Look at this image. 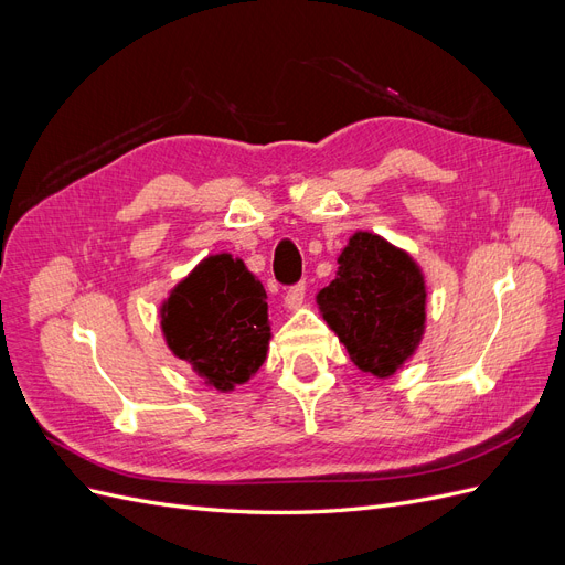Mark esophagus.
<instances>
[{
    "label": "esophagus",
    "instance_id": "obj_1",
    "mask_svg": "<svg viewBox=\"0 0 565 565\" xmlns=\"http://www.w3.org/2000/svg\"><path fill=\"white\" fill-rule=\"evenodd\" d=\"M303 297H306V285L303 282L289 287L287 295H285V309L287 311H297L299 306H301V301H303Z\"/></svg>",
    "mask_w": 565,
    "mask_h": 565
}]
</instances>
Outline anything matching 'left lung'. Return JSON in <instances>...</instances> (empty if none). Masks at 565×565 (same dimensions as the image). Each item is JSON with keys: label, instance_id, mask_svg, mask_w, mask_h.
Here are the masks:
<instances>
[{"label": "left lung", "instance_id": "1", "mask_svg": "<svg viewBox=\"0 0 565 565\" xmlns=\"http://www.w3.org/2000/svg\"><path fill=\"white\" fill-rule=\"evenodd\" d=\"M337 264V278L316 295L320 316L358 370L388 380L422 344L424 273L409 252L370 231H355Z\"/></svg>", "mask_w": 565, "mask_h": 565}]
</instances>
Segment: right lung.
Instances as JSON below:
<instances>
[{"label": "right lung", "mask_w": 565, "mask_h": 565, "mask_svg": "<svg viewBox=\"0 0 565 565\" xmlns=\"http://www.w3.org/2000/svg\"><path fill=\"white\" fill-rule=\"evenodd\" d=\"M160 328L169 351L221 393L254 377L273 337L264 285L228 252L204 256L169 289Z\"/></svg>", "instance_id": "right-lung-1"}]
</instances>
